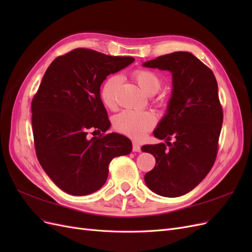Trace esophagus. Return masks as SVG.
Here are the masks:
<instances>
[{
  "label": "esophagus",
  "mask_w": 252,
  "mask_h": 252,
  "mask_svg": "<svg viewBox=\"0 0 252 252\" xmlns=\"http://www.w3.org/2000/svg\"><path fill=\"white\" fill-rule=\"evenodd\" d=\"M132 151H134V152H140L141 151V146L138 143L132 144Z\"/></svg>",
  "instance_id": "esophagus-1"
}]
</instances>
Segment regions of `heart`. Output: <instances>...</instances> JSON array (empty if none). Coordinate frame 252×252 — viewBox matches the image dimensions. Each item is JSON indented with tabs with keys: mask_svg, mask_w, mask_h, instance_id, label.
Masks as SVG:
<instances>
[{
	"mask_svg": "<svg viewBox=\"0 0 252 252\" xmlns=\"http://www.w3.org/2000/svg\"><path fill=\"white\" fill-rule=\"evenodd\" d=\"M131 77L138 84L145 94L152 95L157 94L162 87V79L156 72L148 69H135ZM122 84V78L118 74L110 75L105 80L100 90V96L103 104L108 108H114L117 105V95ZM155 103L158 106L166 104L165 97L158 96ZM157 123V118L149 111H133L124 110L119 113L113 120V127L120 133L130 136L133 139H140L145 132L154 128Z\"/></svg>",
	"mask_w": 252,
	"mask_h": 252,
	"instance_id": "heart-1",
	"label": "heart"
}]
</instances>
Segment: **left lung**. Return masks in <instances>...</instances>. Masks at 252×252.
<instances>
[{"instance_id": "8db88e82", "label": "left lung", "mask_w": 252, "mask_h": 252, "mask_svg": "<svg viewBox=\"0 0 252 252\" xmlns=\"http://www.w3.org/2000/svg\"><path fill=\"white\" fill-rule=\"evenodd\" d=\"M144 66L169 70L173 79L168 110L154 132L168 142L142 147L156 158L145 183L158 195L177 197L199 185L216 162L223 123L218 83L210 68L186 51L159 56Z\"/></svg>"}]
</instances>
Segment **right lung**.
I'll list each match as a JSON object with an SVG mask.
<instances>
[{
	"instance_id": "obj_1",
	"label": "right lung",
	"mask_w": 252,
	"mask_h": 252,
	"mask_svg": "<svg viewBox=\"0 0 252 252\" xmlns=\"http://www.w3.org/2000/svg\"><path fill=\"white\" fill-rule=\"evenodd\" d=\"M133 61L75 48L58 57L45 72L32 102L33 142L42 168L63 191H96L107 180L111 159L131 152L125 135L106 133L110 121L100 87L107 75ZM91 131L99 134L88 139Z\"/></svg>"
}]
</instances>
